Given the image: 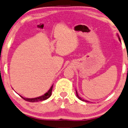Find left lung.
I'll return each instance as SVG.
<instances>
[{"mask_svg":"<svg viewBox=\"0 0 128 128\" xmlns=\"http://www.w3.org/2000/svg\"><path fill=\"white\" fill-rule=\"evenodd\" d=\"M118 37H119V36H118ZM119 41H120V38H119ZM76 96L77 97H78V98L79 99H80V100H82V101H83V102H88L87 100H84V99H82L81 97H80V96H78V92H77V91H76Z\"/></svg>","mask_w":128,"mask_h":128,"instance_id":"1","label":"left lung"}]
</instances>
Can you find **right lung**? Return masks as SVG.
Returning <instances> with one entry per match:
<instances>
[{"instance_id":"1","label":"right lung","mask_w":128,"mask_h":128,"mask_svg":"<svg viewBox=\"0 0 128 128\" xmlns=\"http://www.w3.org/2000/svg\"><path fill=\"white\" fill-rule=\"evenodd\" d=\"M53 86H51V88H50V90L47 92L45 94H44L43 96H40V97H37V98H24L22 96H20L24 100L27 101L29 102H40V101H43L47 100V98H48L52 95V91L53 89Z\"/></svg>"}]
</instances>
